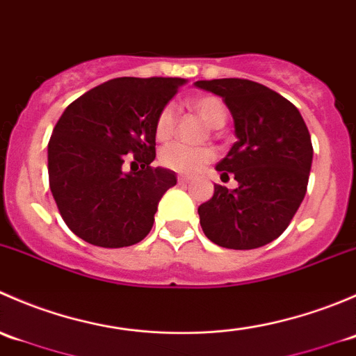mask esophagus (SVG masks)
I'll return each mask as SVG.
<instances>
[{
	"instance_id": "esophagus-1",
	"label": "esophagus",
	"mask_w": 356,
	"mask_h": 356,
	"mask_svg": "<svg viewBox=\"0 0 356 356\" xmlns=\"http://www.w3.org/2000/svg\"><path fill=\"white\" fill-rule=\"evenodd\" d=\"M177 181L179 184H188L191 181V177H188V175H177Z\"/></svg>"
}]
</instances>
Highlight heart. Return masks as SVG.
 <instances>
[{
  "instance_id": "heart-1",
  "label": "heart",
  "mask_w": 356,
  "mask_h": 356,
  "mask_svg": "<svg viewBox=\"0 0 356 356\" xmlns=\"http://www.w3.org/2000/svg\"><path fill=\"white\" fill-rule=\"evenodd\" d=\"M188 105L210 127H222L227 120V106L220 98L213 95L195 96L189 99ZM175 124H177V110L172 103H168L160 110L155 122V136L158 141H168L174 136ZM213 160L215 152L208 146L193 148V146L174 143V145L161 148L160 152L161 167L182 175L200 174Z\"/></svg>"
}]
</instances>
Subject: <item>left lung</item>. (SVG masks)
<instances>
[{
    "label": "left lung",
    "mask_w": 356,
    "mask_h": 356,
    "mask_svg": "<svg viewBox=\"0 0 356 356\" xmlns=\"http://www.w3.org/2000/svg\"><path fill=\"white\" fill-rule=\"evenodd\" d=\"M196 88L220 96L234 118L238 141L217 163L220 179L211 200L200 204L204 236L229 250H254L286 231L305 198L312 168L310 132L284 96L248 79H213Z\"/></svg>",
    "instance_id": "1"
}]
</instances>
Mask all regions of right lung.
Returning <instances> with one entry per match:
<instances>
[{"label": "right lung", "mask_w": 356, "mask_h": 356, "mask_svg": "<svg viewBox=\"0 0 356 356\" xmlns=\"http://www.w3.org/2000/svg\"><path fill=\"white\" fill-rule=\"evenodd\" d=\"M182 84L179 77L111 79L72 102L56 122L49 189L68 229L89 245L131 246L152 231L158 201L177 184L175 172L152 167L155 122ZM125 154L142 165L138 172L123 170Z\"/></svg>", "instance_id": "add662e5"}]
</instances>
